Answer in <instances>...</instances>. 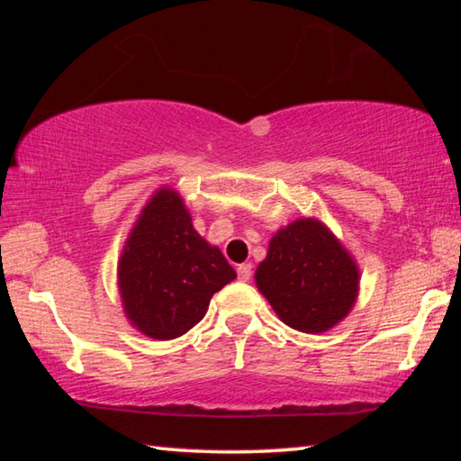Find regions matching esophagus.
<instances>
[{
    "instance_id": "1",
    "label": "esophagus",
    "mask_w": 461,
    "mask_h": 461,
    "mask_svg": "<svg viewBox=\"0 0 461 461\" xmlns=\"http://www.w3.org/2000/svg\"><path fill=\"white\" fill-rule=\"evenodd\" d=\"M238 278L244 280V283H248V280L252 278V264H240V267H238Z\"/></svg>"
}]
</instances>
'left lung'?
<instances>
[{
	"label": "left lung",
	"mask_w": 461,
	"mask_h": 461,
	"mask_svg": "<svg viewBox=\"0 0 461 461\" xmlns=\"http://www.w3.org/2000/svg\"><path fill=\"white\" fill-rule=\"evenodd\" d=\"M254 280L280 321L303 333L330 331L360 293L354 256L315 217L294 220L272 236Z\"/></svg>",
	"instance_id": "1"
}]
</instances>
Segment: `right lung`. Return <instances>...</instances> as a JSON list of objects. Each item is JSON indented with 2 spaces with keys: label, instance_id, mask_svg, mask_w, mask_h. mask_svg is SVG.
<instances>
[{
  "label": "right lung",
  "instance_id": "add662e5",
  "mask_svg": "<svg viewBox=\"0 0 461 461\" xmlns=\"http://www.w3.org/2000/svg\"><path fill=\"white\" fill-rule=\"evenodd\" d=\"M236 278L221 249L193 228L173 186H160L140 212L118 262V291L131 327L152 339L193 330L212 296Z\"/></svg>",
  "mask_w": 461,
  "mask_h": 461
}]
</instances>
